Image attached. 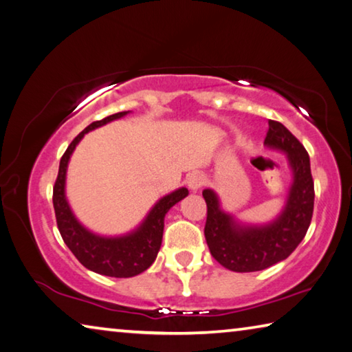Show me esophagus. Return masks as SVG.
I'll return each mask as SVG.
<instances>
[{
    "label": "esophagus",
    "instance_id": "1",
    "mask_svg": "<svg viewBox=\"0 0 352 352\" xmlns=\"http://www.w3.org/2000/svg\"><path fill=\"white\" fill-rule=\"evenodd\" d=\"M204 184H206V177L204 175H201V173H192V175L187 177V186L190 190H193V192H198Z\"/></svg>",
    "mask_w": 352,
    "mask_h": 352
}]
</instances>
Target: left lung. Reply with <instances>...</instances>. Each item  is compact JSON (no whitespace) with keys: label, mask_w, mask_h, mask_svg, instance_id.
Instances as JSON below:
<instances>
[{"label":"left lung","mask_w":352,"mask_h":352,"mask_svg":"<svg viewBox=\"0 0 352 352\" xmlns=\"http://www.w3.org/2000/svg\"><path fill=\"white\" fill-rule=\"evenodd\" d=\"M264 144L285 151L294 170L287 206L275 223L266 227H239L229 214L221 212L212 190L202 192L207 204V245L214 260L233 272H256L286 260L311 226L316 192L309 154L285 125L275 120H269Z\"/></svg>","instance_id":"1"}]
</instances>
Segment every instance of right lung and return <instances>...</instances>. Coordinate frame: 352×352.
<instances>
[{
    "label": "right lung",
    "instance_id": "1",
    "mask_svg": "<svg viewBox=\"0 0 352 352\" xmlns=\"http://www.w3.org/2000/svg\"><path fill=\"white\" fill-rule=\"evenodd\" d=\"M128 111H122V113L104 117L102 120L92 122L71 142L60 159L58 176L55 179L52 193L55 219H57V227L65 244L86 269L100 275L116 276V278H129V276L142 274L151 266L156 260L160 244H162L165 213L188 195L187 188H179L171 195H166L153 207V210L138 230L131 235L120 238L97 236L80 226L78 221L74 218L65 198L66 166L74 148L91 129L102 126L114 119H120Z\"/></svg>",
    "mask_w": 352,
    "mask_h": 352
}]
</instances>
